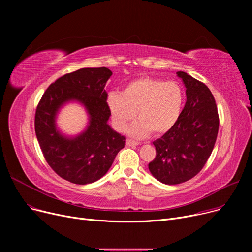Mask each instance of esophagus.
I'll list each match as a JSON object with an SVG mask.
<instances>
[{"mask_svg": "<svg viewBox=\"0 0 252 252\" xmlns=\"http://www.w3.org/2000/svg\"><path fill=\"white\" fill-rule=\"evenodd\" d=\"M126 146H137V145H139V143L135 142L133 140H130V139H126Z\"/></svg>", "mask_w": 252, "mask_h": 252, "instance_id": "34e87169", "label": "esophagus"}]
</instances>
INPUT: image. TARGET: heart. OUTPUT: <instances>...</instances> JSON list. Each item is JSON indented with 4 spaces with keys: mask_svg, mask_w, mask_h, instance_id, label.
<instances>
[{
    "mask_svg": "<svg viewBox=\"0 0 252 252\" xmlns=\"http://www.w3.org/2000/svg\"><path fill=\"white\" fill-rule=\"evenodd\" d=\"M185 95L176 82L162 78L142 76L129 82L122 94L112 92L107 105L116 129L124 131L128 123L138 116L129 128V135L144 138L151 131L155 136L163 135L173 128L182 114Z\"/></svg>",
    "mask_w": 252,
    "mask_h": 252,
    "instance_id": "heart-1",
    "label": "heart"
}]
</instances>
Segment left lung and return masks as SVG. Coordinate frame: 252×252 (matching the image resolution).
Wrapping results in <instances>:
<instances>
[{
  "instance_id": "1",
  "label": "left lung",
  "mask_w": 252,
  "mask_h": 252,
  "mask_svg": "<svg viewBox=\"0 0 252 252\" xmlns=\"http://www.w3.org/2000/svg\"><path fill=\"white\" fill-rule=\"evenodd\" d=\"M187 101L177 125L153 142L156 156L148 164L155 179L177 185L194 178L205 165L217 141L220 118L214 95L205 84L178 71Z\"/></svg>"
}]
</instances>
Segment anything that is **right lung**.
I'll return each mask as SVG.
<instances>
[{
  "label": "right lung",
  "instance_id": "1",
  "mask_svg": "<svg viewBox=\"0 0 252 252\" xmlns=\"http://www.w3.org/2000/svg\"><path fill=\"white\" fill-rule=\"evenodd\" d=\"M111 74L106 67L66 73L49 86L37 104L34 129L39 147L50 167L70 183L86 185L101 179L126 145V138L107 124L111 113L104 87ZM70 99L83 102L90 115L88 128L75 138L62 136L55 126L59 108Z\"/></svg>",
  "mask_w": 252,
  "mask_h": 252
}]
</instances>
